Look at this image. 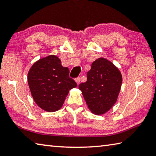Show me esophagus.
Returning <instances> with one entry per match:
<instances>
[{"mask_svg":"<svg viewBox=\"0 0 156 156\" xmlns=\"http://www.w3.org/2000/svg\"><path fill=\"white\" fill-rule=\"evenodd\" d=\"M75 81H76V83H77V85H79V84H80V78H76L75 79Z\"/></svg>","mask_w":156,"mask_h":156,"instance_id":"esophagus-1","label":"esophagus"}]
</instances>
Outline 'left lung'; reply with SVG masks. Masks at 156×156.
Segmentation results:
<instances>
[{
    "label": "left lung",
    "instance_id": "8db88e82",
    "mask_svg": "<svg viewBox=\"0 0 156 156\" xmlns=\"http://www.w3.org/2000/svg\"><path fill=\"white\" fill-rule=\"evenodd\" d=\"M122 83L120 71L107 59L94 61L87 73V81L79 85V90L91 112L104 115L115 104Z\"/></svg>",
    "mask_w": 156,
    "mask_h": 156
}]
</instances>
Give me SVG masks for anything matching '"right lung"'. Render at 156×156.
Wrapping results in <instances>:
<instances>
[{
  "mask_svg": "<svg viewBox=\"0 0 156 156\" xmlns=\"http://www.w3.org/2000/svg\"><path fill=\"white\" fill-rule=\"evenodd\" d=\"M28 83L34 102L41 109L53 112L62 107L69 90L77 84L69 78L58 57L51 55L39 59L28 71Z\"/></svg>",
  "mask_w": 156,
  "mask_h": 156,
  "instance_id": "1",
  "label": "right lung"
}]
</instances>
